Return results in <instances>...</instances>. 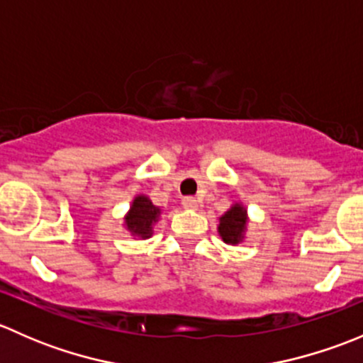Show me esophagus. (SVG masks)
Masks as SVG:
<instances>
[{"mask_svg":"<svg viewBox=\"0 0 363 363\" xmlns=\"http://www.w3.org/2000/svg\"><path fill=\"white\" fill-rule=\"evenodd\" d=\"M182 205H184V208H189V211H196L199 208V200L193 199V196H186L182 200Z\"/></svg>","mask_w":363,"mask_h":363,"instance_id":"obj_1","label":"esophagus"}]
</instances>
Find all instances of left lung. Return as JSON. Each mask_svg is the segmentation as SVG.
Masks as SVG:
<instances>
[{"mask_svg":"<svg viewBox=\"0 0 363 363\" xmlns=\"http://www.w3.org/2000/svg\"><path fill=\"white\" fill-rule=\"evenodd\" d=\"M247 225H250L247 208L244 207L242 202H235L219 218L218 233L223 242L230 244V246H237V244L246 240Z\"/></svg>","mask_w":363,"mask_h":363,"instance_id":"1","label":"left lung"}]
</instances>
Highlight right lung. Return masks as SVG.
I'll use <instances>...</instances> for the list:
<instances>
[{"label": "right lung", "mask_w": 363, "mask_h": 363, "mask_svg": "<svg viewBox=\"0 0 363 363\" xmlns=\"http://www.w3.org/2000/svg\"><path fill=\"white\" fill-rule=\"evenodd\" d=\"M161 218V208L158 205L152 203V200L147 195L140 193L133 199L130 208L124 214V230L130 232L131 237H138V239L145 240L151 239L155 233V225Z\"/></svg>", "instance_id": "right-lung-1"}]
</instances>
